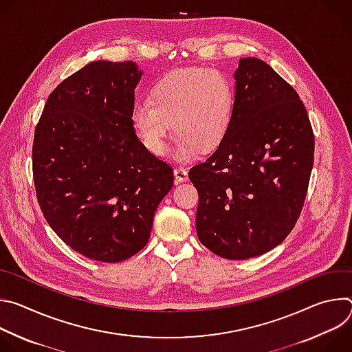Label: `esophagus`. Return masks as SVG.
I'll list each match as a JSON object with an SVG mask.
<instances>
[{"label": "esophagus", "instance_id": "obj_1", "mask_svg": "<svg viewBox=\"0 0 352 352\" xmlns=\"http://www.w3.org/2000/svg\"><path fill=\"white\" fill-rule=\"evenodd\" d=\"M174 177H175L177 182H185V181H188V171L182 167H178L174 170Z\"/></svg>", "mask_w": 352, "mask_h": 352}]
</instances>
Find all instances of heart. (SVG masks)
<instances>
[{
	"mask_svg": "<svg viewBox=\"0 0 352 352\" xmlns=\"http://www.w3.org/2000/svg\"><path fill=\"white\" fill-rule=\"evenodd\" d=\"M231 80L217 69L181 68L162 76L131 113L132 126L143 146L163 156L173 126L177 133L171 156L189 162L210 152L226 138L234 116Z\"/></svg>",
	"mask_w": 352,
	"mask_h": 352,
	"instance_id": "obj_1",
	"label": "heart"
}]
</instances>
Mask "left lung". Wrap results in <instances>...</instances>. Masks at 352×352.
Masks as SVG:
<instances>
[{
	"mask_svg": "<svg viewBox=\"0 0 352 352\" xmlns=\"http://www.w3.org/2000/svg\"><path fill=\"white\" fill-rule=\"evenodd\" d=\"M234 80L231 126L189 179L199 192V241L217 256L245 261L269 252L294 228L315 139L298 93L270 65L242 58Z\"/></svg>",
	"mask_w": 352,
	"mask_h": 352,
	"instance_id": "1",
	"label": "left lung"
}]
</instances>
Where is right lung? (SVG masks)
Returning <instances> with one entry per match:
<instances>
[{"instance_id":"add662e5","label":"right lung","mask_w":352,"mask_h":352,"mask_svg":"<svg viewBox=\"0 0 352 352\" xmlns=\"http://www.w3.org/2000/svg\"><path fill=\"white\" fill-rule=\"evenodd\" d=\"M136 63L93 61L47 98L33 142L38 205L78 254L117 263L148 241L174 184L173 168L143 146L131 122Z\"/></svg>"}]
</instances>
